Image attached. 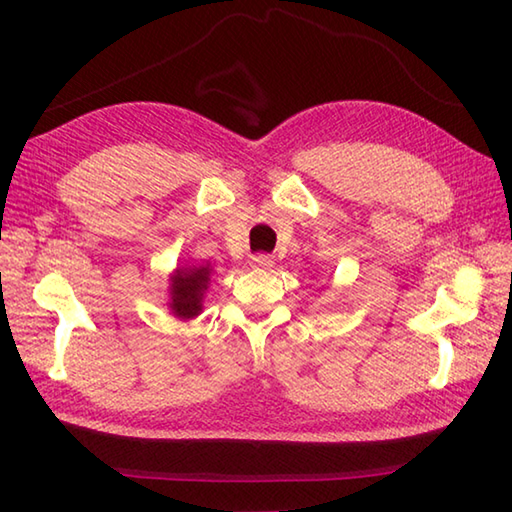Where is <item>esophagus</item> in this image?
Segmentation results:
<instances>
[{
	"label": "esophagus",
	"instance_id": "esophagus-1",
	"mask_svg": "<svg viewBox=\"0 0 512 512\" xmlns=\"http://www.w3.org/2000/svg\"><path fill=\"white\" fill-rule=\"evenodd\" d=\"M273 257L270 255H253L250 257V266L253 268H273Z\"/></svg>",
	"mask_w": 512,
	"mask_h": 512
}]
</instances>
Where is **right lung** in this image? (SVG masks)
Segmentation results:
<instances>
[{
	"instance_id": "add662e5",
	"label": "right lung",
	"mask_w": 512,
	"mask_h": 512,
	"mask_svg": "<svg viewBox=\"0 0 512 512\" xmlns=\"http://www.w3.org/2000/svg\"><path fill=\"white\" fill-rule=\"evenodd\" d=\"M211 266H182L171 275L169 308L178 319H193L202 312L204 292L211 281Z\"/></svg>"
}]
</instances>
